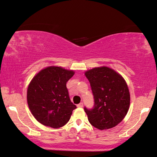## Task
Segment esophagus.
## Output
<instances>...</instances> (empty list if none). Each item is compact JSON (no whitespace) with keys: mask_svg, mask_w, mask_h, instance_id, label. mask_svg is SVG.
<instances>
[{"mask_svg":"<svg viewBox=\"0 0 157 157\" xmlns=\"http://www.w3.org/2000/svg\"><path fill=\"white\" fill-rule=\"evenodd\" d=\"M77 106L78 107H79V108H82L83 106V102H81L80 104H78V105H77Z\"/></svg>","mask_w":157,"mask_h":157,"instance_id":"esophagus-1","label":"esophagus"}]
</instances>
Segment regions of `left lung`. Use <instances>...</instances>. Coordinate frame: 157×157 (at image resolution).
<instances>
[{"label":"left lung","mask_w":157,"mask_h":157,"mask_svg":"<svg viewBox=\"0 0 157 157\" xmlns=\"http://www.w3.org/2000/svg\"><path fill=\"white\" fill-rule=\"evenodd\" d=\"M90 83L94 105L84 108L88 121L97 129H109L122 121L130 105V93L123 77L107 67L86 71Z\"/></svg>","instance_id":"8db88e82"}]
</instances>
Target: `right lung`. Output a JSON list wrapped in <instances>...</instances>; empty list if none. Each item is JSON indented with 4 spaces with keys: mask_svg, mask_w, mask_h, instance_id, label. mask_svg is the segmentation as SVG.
<instances>
[{
    "mask_svg": "<svg viewBox=\"0 0 157 157\" xmlns=\"http://www.w3.org/2000/svg\"><path fill=\"white\" fill-rule=\"evenodd\" d=\"M74 74L72 70L51 66L33 77L28 88L27 101L41 124L57 129L69 122L76 106L69 98L66 83Z\"/></svg>",
    "mask_w": 157,
    "mask_h": 157,
    "instance_id": "1",
    "label": "right lung"
}]
</instances>
